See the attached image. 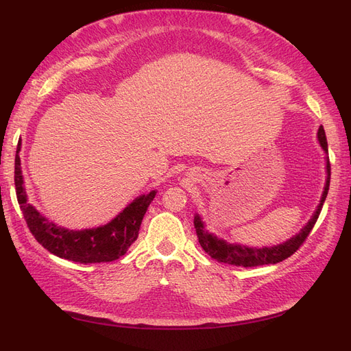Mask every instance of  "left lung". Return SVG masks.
<instances>
[{
  "label": "left lung",
  "instance_id": "left-lung-1",
  "mask_svg": "<svg viewBox=\"0 0 351 351\" xmlns=\"http://www.w3.org/2000/svg\"><path fill=\"white\" fill-rule=\"evenodd\" d=\"M317 141H319L325 154H328V142H326V136L322 125L319 127V130H317ZM329 180H331V164H329V159L326 158V182H325L324 193L321 197V204L317 205L313 217L300 230L299 234H295L285 243L277 244V246H272V247H261V249L247 247V246H243V244H230L226 240H221L217 236L212 234V232L206 231L204 222H202L200 217L196 214L193 222H195L196 234L202 249H204L212 259L227 263V265L244 267V268L282 262L284 259L290 258L291 254L302 246L303 241L307 239V236L311 234L313 226L316 224V219L322 210L324 202L326 199L328 190H329Z\"/></svg>",
  "mask_w": 351,
  "mask_h": 351
}]
</instances>
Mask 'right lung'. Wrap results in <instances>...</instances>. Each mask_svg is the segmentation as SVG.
<instances>
[{"mask_svg":"<svg viewBox=\"0 0 351 351\" xmlns=\"http://www.w3.org/2000/svg\"><path fill=\"white\" fill-rule=\"evenodd\" d=\"M19 141L14 161V184L26 224L39 244L58 258L79 263H101L120 259L139 236L142 219L156 192L136 197L108 224L90 230H67L56 226L27 202L20 165Z\"/></svg>","mask_w":351,"mask_h":351,"instance_id":"add662e5","label":"right lung"}]
</instances>
